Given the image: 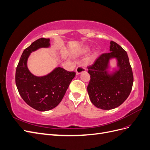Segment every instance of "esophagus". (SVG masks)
Listing matches in <instances>:
<instances>
[{
  "instance_id": "34e87169",
  "label": "esophagus",
  "mask_w": 150,
  "mask_h": 150,
  "mask_svg": "<svg viewBox=\"0 0 150 150\" xmlns=\"http://www.w3.org/2000/svg\"><path fill=\"white\" fill-rule=\"evenodd\" d=\"M86 71L85 67H83V66H79L78 67H77L76 69V72L77 74H79L81 73H82L83 72Z\"/></svg>"
}]
</instances>
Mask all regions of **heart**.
I'll return each instance as SVG.
<instances>
[{
	"instance_id": "1",
	"label": "heart",
	"mask_w": 150,
	"mask_h": 150,
	"mask_svg": "<svg viewBox=\"0 0 150 150\" xmlns=\"http://www.w3.org/2000/svg\"><path fill=\"white\" fill-rule=\"evenodd\" d=\"M89 48L88 46H83V47H81L80 49V50H79V51L77 52V54H78V55H81V54L88 52L89 51Z\"/></svg>"
}]
</instances>
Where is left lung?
Here are the masks:
<instances>
[{"label": "left lung", "mask_w": 150, "mask_h": 150, "mask_svg": "<svg viewBox=\"0 0 150 150\" xmlns=\"http://www.w3.org/2000/svg\"><path fill=\"white\" fill-rule=\"evenodd\" d=\"M110 52L99 56L88 66L90 80L88 92L94 105L109 110L120 106L128 98L133 84V74L128 54L119 44L110 42ZM116 58L119 69L112 75L107 73L108 62Z\"/></svg>", "instance_id": "8db88e82"}]
</instances>
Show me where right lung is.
<instances>
[{"instance_id": "right-lung-1", "label": "right lung", "mask_w": 150, "mask_h": 150, "mask_svg": "<svg viewBox=\"0 0 150 150\" xmlns=\"http://www.w3.org/2000/svg\"><path fill=\"white\" fill-rule=\"evenodd\" d=\"M49 39L40 38L25 49L16 71V84L23 100L40 111L51 110L61 103L75 76L74 71L57 67L47 76L37 77L31 74L27 66L30 54L40 47L49 46Z\"/></svg>"}]
</instances>
